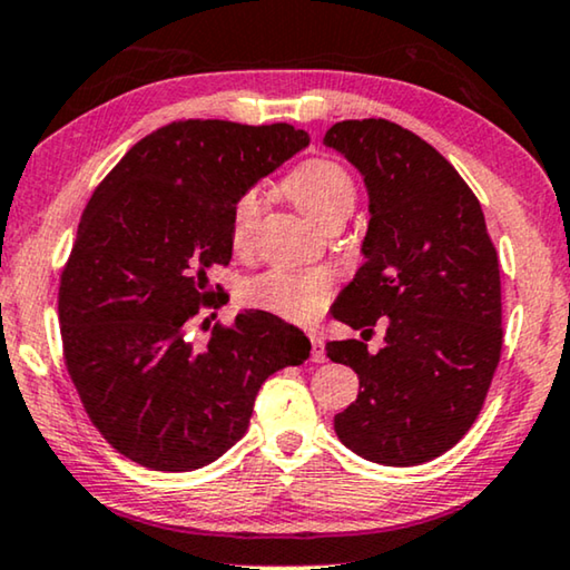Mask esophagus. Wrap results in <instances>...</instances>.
I'll return each instance as SVG.
<instances>
[{
	"label": "esophagus",
	"instance_id": "obj_1",
	"mask_svg": "<svg viewBox=\"0 0 570 570\" xmlns=\"http://www.w3.org/2000/svg\"><path fill=\"white\" fill-rule=\"evenodd\" d=\"M309 343H312V361L314 363H325L327 361L325 340L320 337V333H309Z\"/></svg>",
	"mask_w": 570,
	"mask_h": 570
}]
</instances>
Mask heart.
<instances>
[{"mask_svg":"<svg viewBox=\"0 0 570 570\" xmlns=\"http://www.w3.org/2000/svg\"><path fill=\"white\" fill-rule=\"evenodd\" d=\"M284 191L312 223L325 227L333 219H345L355 207V178L333 158H309L292 168L284 178ZM263 191L258 186L245 189L230 212V240L245 248L263 215ZM335 282L325 271L268 268L243 284V302L253 309L276 314L288 322L317 320L333 299Z\"/></svg>","mask_w":570,"mask_h":570,"instance_id":"b5f03b06","label":"heart"}]
</instances>
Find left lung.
<instances>
[{"mask_svg": "<svg viewBox=\"0 0 570 570\" xmlns=\"http://www.w3.org/2000/svg\"><path fill=\"white\" fill-rule=\"evenodd\" d=\"M366 178V263L333 317L373 333L327 343L330 361L358 373V399L335 414L353 453L417 465L453 448L479 417L502 358V278L481 204L448 158L389 120H343L325 132Z\"/></svg>", "mask_w": 570, "mask_h": 570, "instance_id": "obj_1", "label": "left lung"}]
</instances>
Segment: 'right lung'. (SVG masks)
Listing matches in <instances>:
<instances>
[{"mask_svg": "<svg viewBox=\"0 0 570 570\" xmlns=\"http://www.w3.org/2000/svg\"><path fill=\"white\" fill-rule=\"evenodd\" d=\"M307 142L286 122L176 120L91 194L58 320L68 376L117 453L153 471L202 469L245 435L263 381L309 358L302 330L261 309L217 322L202 351L186 340L197 314L225 304L207 274L233 258L235 199Z\"/></svg>", "mask_w": 570, "mask_h": 570, "instance_id": "right-lung-1", "label": "right lung"}]
</instances>
